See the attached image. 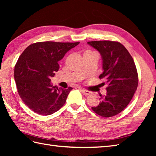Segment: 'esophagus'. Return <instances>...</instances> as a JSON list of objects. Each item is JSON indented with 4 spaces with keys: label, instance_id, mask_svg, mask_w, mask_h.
<instances>
[{
    "label": "esophagus",
    "instance_id": "34e87169",
    "mask_svg": "<svg viewBox=\"0 0 156 156\" xmlns=\"http://www.w3.org/2000/svg\"><path fill=\"white\" fill-rule=\"evenodd\" d=\"M80 91L82 92V93L85 96H88V95H90L91 94V92L87 90H84V89H82L80 88Z\"/></svg>",
    "mask_w": 156,
    "mask_h": 156
}]
</instances>
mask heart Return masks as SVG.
I'll return each mask as SVG.
<instances>
[{
  "label": "heart",
  "mask_w": 156,
  "mask_h": 156,
  "mask_svg": "<svg viewBox=\"0 0 156 156\" xmlns=\"http://www.w3.org/2000/svg\"><path fill=\"white\" fill-rule=\"evenodd\" d=\"M90 52H92L91 51H86L84 53H90Z\"/></svg>",
  "instance_id": "obj_1"
}]
</instances>
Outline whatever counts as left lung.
Returning <instances> with one entry per match:
<instances>
[{"mask_svg":"<svg viewBox=\"0 0 156 156\" xmlns=\"http://www.w3.org/2000/svg\"><path fill=\"white\" fill-rule=\"evenodd\" d=\"M88 44L101 54L103 72L99 78L104 79L108 84L107 94L100 98L98 105L92 109L101 117H113L124 110L137 90L136 66L133 58L121 43L105 40L89 41Z\"/></svg>","mask_w":156,"mask_h":156,"instance_id":"8db88e82","label":"left lung"}]
</instances>
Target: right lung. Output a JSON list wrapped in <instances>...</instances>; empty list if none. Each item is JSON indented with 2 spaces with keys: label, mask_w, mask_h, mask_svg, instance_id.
<instances>
[{
  "label": "right lung",
  "mask_w": 156,
  "mask_h": 156,
  "mask_svg": "<svg viewBox=\"0 0 156 156\" xmlns=\"http://www.w3.org/2000/svg\"><path fill=\"white\" fill-rule=\"evenodd\" d=\"M79 43L37 42L29 45L20 55L15 66V80L21 100L33 111L49 115L66 103L72 88L54 87L50 78L58 71V62Z\"/></svg>",
  "instance_id": "add662e5"
}]
</instances>
